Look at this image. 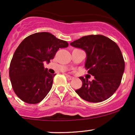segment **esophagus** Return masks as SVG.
I'll list each match as a JSON object with an SVG mask.
<instances>
[{"label":"esophagus","instance_id":"esophagus-1","mask_svg":"<svg viewBox=\"0 0 135 135\" xmlns=\"http://www.w3.org/2000/svg\"><path fill=\"white\" fill-rule=\"evenodd\" d=\"M66 77H67V79H69V80H72V79H74V77H71V76H70V75H66Z\"/></svg>","mask_w":135,"mask_h":135}]
</instances>
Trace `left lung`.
<instances>
[{
	"instance_id": "left-lung-1",
	"label": "left lung",
	"mask_w": 135,
	"mask_h": 135,
	"mask_svg": "<svg viewBox=\"0 0 135 135\" xmlns=\"http://www.w3.org/2000/svg\"><path fill=\"white\" fill-rule=\"evenodd\" d=\"M85 51V67L94 76L92 81L80 77L82 87L75 92L88 102L99 103L112 96L118 88L125 69V62L117 44L103 35H89L70 43Z\"/></svg>"
}]
</instances>
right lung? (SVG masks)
<instances>
[{
    "instance_id": "1",
    "label": "right lung",
    "mask_w": 135,
    "mask_h": 135,
    "mask_svg": "<svg viewBox=\"0 0 135 135\" xmlns=\"http://www.w3.org/2000/svg\"><path fill=\"white\" fill-rule=\"evenodd\" d=\"M68 43L46 32L33 34L19 44L9 66V75L16 95L29 104L42 101L52 88L55 75L48 72L44 62L49 63L59 48Z\"/></svg>"
}]
</instances>
